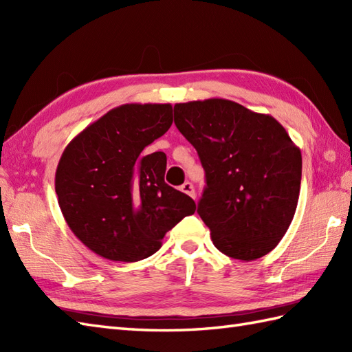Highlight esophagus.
<instances>
[{"instance_id":"1","label":"esophagus","mask_w":352,"mask_h":352,"mask_svg":"<svg viewBox=\"0 0 352 352\" xmlns=\"http://www.w3.org/2000/svg\"><path fill=\"white\" fill-rule=\"evenodd\" d=\"M180 190L184 192L186 195H189V197H192L193 199H195V189H193V184H192V183L186 182V183L182 186V188H180Z\"/></svg>"}]
</instances>
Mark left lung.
Listing matches in <instances>:
<instances>
[{
    "label": "left lung",
    "instance_id": "1",
    "mask_svg": "<svg viewBox=\"0 0 352 352\" xmlns=\"http://www.w3.org/2000/svg\"><path fill=\"white\" fill-rule=\"evenodd\" d=\"M174 122L206 170L198 214L213 245L243 261L271 252L296 210L301 149L275 118L230 100L178 102Z\"/></svg>",
    "mask_w": 352,
    "mask_h": 352
}]
</instances>
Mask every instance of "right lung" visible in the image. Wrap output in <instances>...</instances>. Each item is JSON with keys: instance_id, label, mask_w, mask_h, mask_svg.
Masks as SVG:
<instances>
[{"instance_id": "obj_1", "label": "right lung", "mask_w": 352, "mask_h": 352, "mask_svg": "<svg viewBox=\"0 0 352 352\" xmlns=\"http://www.w3.org/2000/svg\"><path fill=\"white\" fill-rule=\"evenodd\" d=\"M172 125L170 104H122L74 138L58 160L56 193L71 231L113 261H138L195 201L164 183L166 154L144 149Z\"/></svg>"}]
</instances>
